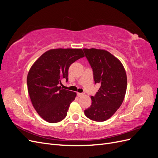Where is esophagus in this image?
I'll use <instances>...</instances> for the list:
<instances>
[{
    "label": "esophagus",
    "instance_id": "esophagus-1",
    "mask_svg": "<svg viewBox=\"0 0 158 158\" xmlns=\"http://www.w3.org/2000/svg\"><path fill=\"white\" fill-rule=\"evenodd\" d=\"M77 95L78 97H81V96H82V95H84V94L83 93H77Z\"/></svg>",
    "mask_w": 158,
    "mask_h": 158
}]
</instances>
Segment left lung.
I'll return each mask as SVG.
<instances>
[{"label":"left lung","mask_w":158,"mask_h":158,"mask_svg":"<svg viewBox=\"0 0 158 158\" xmlns=\"http://www.w3.org/2000/svg\"><path fill=\"white\" fill-rule=\"evenodd\" d=\"M93 70L95 84L100 86L92 105L84 113L88 118L102 122L111 117L120 107L125 96L127 78L125 68L115 56L103 49H83Z\"/></svg>","instance_id":"obj_1"}]
</instances>
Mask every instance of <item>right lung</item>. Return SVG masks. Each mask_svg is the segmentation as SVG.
<instances>
[{
	"label": "right lung",
	"mask_w": 158,
	"mask_h": 158,
	"mask_svg": "<svg viewBox=\"0 0 158 158\" xmlns=\"http://www.w3.org/2000/svg\"><path fill=\"white\" fill-rule=\"evenodd\" d=\"M84 56L82 49H55L44 52L31 66L27 76L28 94L40 116L51 123L66 117L76 93L62 89L68 81L70 66Z\"/></svg>",
	"instance_id": "obj_1"
}]
</instances>
